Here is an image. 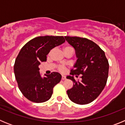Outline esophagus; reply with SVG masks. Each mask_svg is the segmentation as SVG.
Masks as SVG:
<instances>
[{
  "instance_id": "esophagus-1",
  "label": "esophagus",
  "mask_w": 125,
  "mask_h": 125,
  "mask_svg": "<svg viewBox=\"0 0 125 125\" xmlns=\"http://www.w3.org/2000/svg\"><path fill=\"white\" fill-rule=\"evenodd\" d=\"M66 77L65 76H64V75H62V80H64V79H66Z\"/></svg>"
}]
</instances>
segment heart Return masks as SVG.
Wrapping results in <instances>:
<instances>
[{
  "instance_id": "heart-1",
  "label": "heart",
  "mask_w": 125,
  "mask_h": 125,
  "mask_svg": "<svg viewBox=\"0 0 125 125\" xmlns=\"http://www.w3.org/2000/svg\"><path fill=\"white\" fill-rule=\"evenodd\" d=\"M69 48H72V47H69V46H67V47H65L64 49H69ZM58 68H59V71H61V72H64V71H65V67L64 66H59V67H58Z\"/></svg>"
}]
</instances>
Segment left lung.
Wrapping results in <instances>:
<instances>
[{"label": "left lung", "instance_id": "1", "mask_svg": "<svg viewBox=\"0 0 125 125\" xmlns=\"http://www.w3.org/2000/svg\"><path fill=\"white\" fill-rule=\"evenodd\" d=\"M66 41L74 48L77 61L66 78L74 82L68 89L69 98L74 103L86 104L100 95L106 84L109 64L104 52L98 45L86 38L64 37ZM82 74V80L76 82L73 76Z\"/></svg>", "mask_w": 125, "mask_h": 125}]
</instances>
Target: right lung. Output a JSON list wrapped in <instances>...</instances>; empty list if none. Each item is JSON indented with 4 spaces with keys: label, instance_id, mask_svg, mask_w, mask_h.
I'll list each match as a JSON object with an SVG mask.
<instances>
[{
    "label": "right lung",
    "instance_id": "1",
    "mask_svg": "<svg viewBox=\"0 0 125 125\" xmlns=\"http://www.w3.org/2000/svg\"><path fill=\"white\" fill-rule=\"evenodd\" d=\"M64 42L63 36H39L29 41L21 49L14 71L19 88L29 100L43 103L51 98L53 88L60 82L61 75L53 72L42 78L39 66L46 61L47 55L52 49Z\"/></svg>",
    "mask_w": 125,
    "mask_h": 125
}]
</instances>
